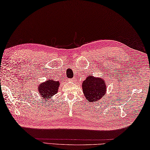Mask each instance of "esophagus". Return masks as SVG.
Returning <instances> with one entry per match:
<instances>
[{
	"label": "esophagus",
	"instance_id": "obj_1",
	"mask_svg": "<svg viewBox=\"0 0 150 150\" xmlns=\"http://www.w3.org/2000/svg\"><path fill=\"white\" fill-rule=\"evenodd\" d=\"M70 81H74L75 80V78H72V79H70Z\"/></svg>",
	"mask_w": 150,
	"mask_h": 150
}]
</instances>
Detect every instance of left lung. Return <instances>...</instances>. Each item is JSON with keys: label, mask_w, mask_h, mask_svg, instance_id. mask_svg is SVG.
Instances as JSON below:
<instances>
[{"label": "left lung", "mask_w": 150, "mask_h": 150, "mask_svg": "<svg viewBox=\"0 0 150 150\" xmlns=\"http://www.w3.org/2000/svg\"><path fill=\"white\" fill-rule=\"evenodd\" d=\"M106 86L104 79L90 75L82 82L84 96L88 102L95 103L106 94Z\"/></svg>", "instance_id": "1"}]
</instances>
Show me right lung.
Here are the masks:
<instances>
[{
    "instance_id": "right-lung-1",
    "label": "right lung",
    "mask_w": 150,
    "mask_h": 150,
    "mask_svg": "<svg viewBox=\"0 0 150 150\" xmlns=\"http://www.w3.org/2000/svg\"><path fill=\"white\" fill-rule=\"evenodd\" d=\"M59 86H60L59 81L50 79L39 85L38 89V93L42 97H43V99L47 100L58 92Z\"/></svg>"
}]
</instances>
